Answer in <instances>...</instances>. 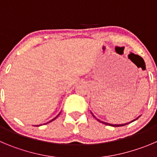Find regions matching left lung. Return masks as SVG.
<instances>
[{"instance_id":"1","label":"left lung","mask_w":157,"mask_h":157,"mask_svg":"<svg viewBox=\"0 0 157 157\" xmlns=\"http://www.w3.org/2000/svg\"><path fill=\"white\" fill-rule=\"evenodd\" d=\"M94 117H95L94 115ZM139 118V117L137 118H136V119H134L133 120V121H132L131 122H132V121H136V119H138ZM97 120H98V121H100V122H101V123H103V124H105V125H112V126H114V127H119V126H124V125H128V124H129V123H131V122H128V123H125V124H121V125H112V124H108V123H107V122H104V121H100V120L99 119H98V118H96Z\"/></svg>"}]
</instances>
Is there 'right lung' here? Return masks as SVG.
I'll return each mask as SVG.
<instances>
[{"mask_svg":"<svg viewBox=\"0 0 157 157\" xmlns=\"http://www.w3.org/2000/svg\"><path fill=\"white\" fill-rule=\"evenodd\" d=\"M59 115H57V116H56V118H53V119H52V120H51V121H53V120H55V119H56V118H57V117H58V116H59ZM50 121H49V122H50ZM49 122H48V123H49ZM45 124H47V123H45Z\"/></svg>","mask_w":157,"mask_h":157,"instance_id":"obj_1","label":"right lung"}]
</instances>
